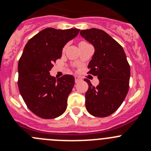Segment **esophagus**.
I'll return each instance as SVG.
<instances>
[{
    "mask_svg": "<svg viewBox=\"0 0 151 151\" xmlns=\"http://www.w3.org/2000/svg\"><path fill=\"white\" fill-rule=\"evenodd\" d=\"M80 81H82V78H80L79 76H75V82H76V83H78V82H79Z\"/></svg>",
    "mask_w": 151,
    "mask_h": 151,
    "instance_id": "34e87169",
    "label": "esophagus"
}]
</instances>
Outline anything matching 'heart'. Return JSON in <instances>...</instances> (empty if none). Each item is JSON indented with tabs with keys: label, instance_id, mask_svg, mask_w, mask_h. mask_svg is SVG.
Returning a JSON list of instances; mask_svg holds the SVG:
<instances>
[{
	"label": "heart",
	"instance_id": "b5f03b06",
	"mask_svg": "<svg viewBox=\"0 0 151 151\" xmlns=\"http://www.w3.org/2000/svg\"><path fill=\"white\" fill-rule=\"evenodd\" d=\"M81 43H83V42H81ZM64 49H65V47H64V48H63V50H64Z\"/></svg>",
	"mask_w": 151,
	"mask_h": 151
}]
</instances>
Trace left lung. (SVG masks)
<instances>
[{"label":"left lung","instance_id":"left-lung-1","mask_svg":"<svg viewBox=\"0 0 151 151\" xmlns=\"http://www.w3.org/2000/svg\"><path fill=\"white\" fill-rule=\"evenodd\" d=\"M80 34L94 47L88 73L99 79L96 87L88 79H84L88 85L85 106L94 116H108L118 110L127 95L130 66L122 47L104 31L85 29L80 31Z\"/></svg>","mask_w":151,"mask_h":151}]
</instances>
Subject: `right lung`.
<instances>
[{
	"instance_id": "obj_1",
	"label": "right lung",
	"mask_w": 151,
	"mask_h": 151,
	"mask_svg": "<svg viewBox=\"0 0 151 151\" xmlns=\"http://www.w3.org/2000/svg\"><path fill=\"white\" fill-rule=\"evenodd\" d=\"M79 29L47 28L29 39L18 63V87L26 106L34 114L46 119L62 115L75 84L72 75L58 79L49 72L62 55L63 47Z\"/></svg>"
}]
</instances>
